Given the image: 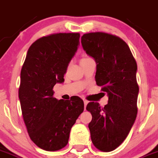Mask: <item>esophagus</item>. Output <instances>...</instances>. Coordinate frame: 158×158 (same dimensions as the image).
<instances>
[{"instance_id":"34e87169","label":"esophagus","mask_w":158,"mask_h":158,"mask_svg":"<svg viewBox=\"0 0 158 158\" xmlns=\"http://www.w3.org/2000/svg\"><path fill=\"white\" fill-rule=\"evenodd\" d=\"M88 101L84 100V104H85V109H86V106H87V105H88Z\"/></svg>"}]
</instances>
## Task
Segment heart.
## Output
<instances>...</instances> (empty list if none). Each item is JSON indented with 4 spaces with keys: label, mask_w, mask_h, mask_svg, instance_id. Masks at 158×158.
I'll return each instance as SVG.
<instances>
[{
    "label": "heart",
    "mask_w": 158,
    "mask_h": 158,
    "mask_svg": "<svg viewBox=\"0 0 158 158\" xmlns=\"http://www.w3.org/2000/svg\"><path fill=\"white\" fill-rule=\"evenodd\" d=\"M89 59H91V58H89V57H87V56H85V57H83V58H82L81 60V61H84V60H89Z\"/></svg>",
    "instance_id": "1"
}]
</instances>
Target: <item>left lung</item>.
<instances>
[{"instance_id": "8db88e82", "label": "left lung", "mask_w": 158, "mask_h": 158, "mask_svg": "<svg viewBox=\"0 0 158 158\" xmlns=\"http://www.w3.org/2000/svg\"><path fill=\"white\" fill-rule=\"evenodd\" d=\"M81 44L97 64L96 84L109 97L104 108L94 102L86 107L92 115L88 124L91 141L97 149L109 152L125 140L136 120L137 65L128 45L116 35L87 33L81 37Z\"/></svg>"}]
</instances>
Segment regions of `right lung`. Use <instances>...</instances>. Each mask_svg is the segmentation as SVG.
<instances>
[{"label":"right lung","instance_id":"add662e5","mask_svg":"<svg viewBox=\"0 0 158 158\" xmlns=\"http://www.w3.org/2000/svg\"><path fill=\"white\" fill-rule=\"evenodd\" d=\"M79 33H56L34 42L21 70L19 97L30 139L41 149L59 151L83 112L84 102L53 97L54 85L64 81L69 63L77 50Z\"/></svg>","mask_w":158,"mask_h":158}]
</instances>
